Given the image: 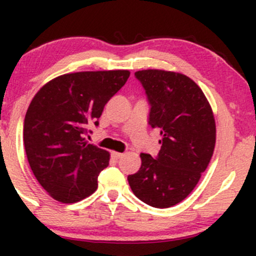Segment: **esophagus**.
<instances>
[{
	"mask_svg": "<svg viewBox=\"0 0 256 256\" xmlns=\"http://www.w3.org/2000/svg\"><path fill=\"white\" fill-rule=\"evenodd\" d=\"M112 156L114 160H118V158H121V157L124 156V154H121V152H115V151H114L112 154Z\"/></svg>",
	"mask_w": 256,
	"mask_h": 256,
	"instance_id": "esophagus-1",
	"label": "esophagus"
}]
</instances>
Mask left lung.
<instances>
[{
	"instance_id": "8db88e82",
	"label": "left lung",
	"mask_w": 256,
	"mask_h": 256,
	"mask_svg": "<svg viewBox=\"0 0 256 256\" xmlns=\"http://www.w3.org/2000/svg\"><path fill=\"white\" fill-rule=\"evenodd\" d=\"M148 98V124L160 128L156 158L141 154V167L128 177L134 194L146 204L168 208L182 202L200 182L213 156L216 120L200 86L187 76L161 69L138 70Z\"/></svg>"
}]
</instances>
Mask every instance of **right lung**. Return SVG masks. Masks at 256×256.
<instances>
[{
    "label": "right lung",
    "instance_id": "1",
    "mask_svg": "<svg viewBox=\"0 0 256 256\" xmlns=\"http://www.w3.org/2000/svg\"><path fill=\"white\" fill-rule=\"evenodd\" d=\"M128 76V70L63 74L30 102L23 126L26 154L40 184L58 202H79L96 190L110 154L85 141L88 126L99 125L104 106Z\"/></svg>",
    "mask_w": 256,
    "mask_h": 256
}]
</instances>
